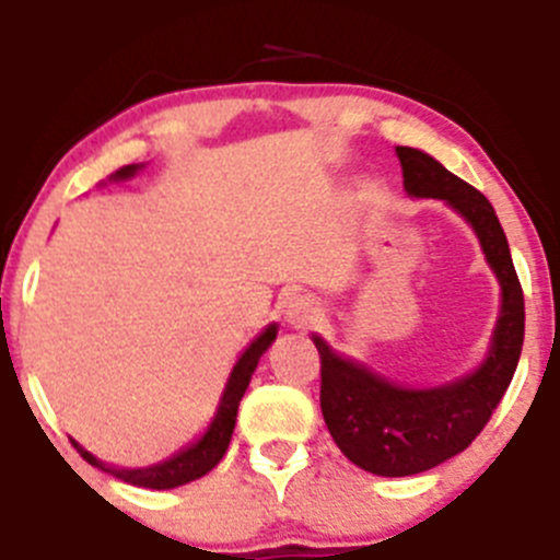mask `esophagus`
Returning <instances> with one entry per match:
<instances>
[{
	"mask_svg": "<svg viewBox=\"0 0 560 560\" xmlns=\"http://www.w3.org/2000/svg\"><path fill=\"white\" fill-rule=\"evenodd\" d=\"M287 317H290L292 326L306 329V326L317 324V317H320V306H317L312 299H306V295H295V299L287 301Z\"/></svg>",
	"mask_w": 560,
	"mask_h": 560,
	"instance_id": "34e87169",
	"label": "esophagus"
}]
</instances>
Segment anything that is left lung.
<instances>
[{
  "label": "left lung",
  "instance_id": "left-lung-1",
  "mask_svg": "<svg viewBox=\"0 0 560 560\" xmlns=\"http://www.w3.org/2000/svg\"><path fill=\"white\" fill-rule=\"evenodd\" d=\"M396 155L407 192L446 200L477 231L488 265L502 284V315L480 371L432 390L396 387L368 368L337 357L320 337H312L320 354L326 427L342 455L380 477L418 475L466 450L505 396L525 342V292L493 206L432 155L412 148H396Z\"/></svg>",
  "mask_w": 560,
  "mask_h": 560
}]
</instances>
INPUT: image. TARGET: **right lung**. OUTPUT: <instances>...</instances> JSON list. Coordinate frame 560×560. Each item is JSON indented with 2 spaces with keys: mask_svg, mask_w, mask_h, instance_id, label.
<instances>
[{
  "mask_svg": "<svg viewBox=\"0 0 560 560\" xmlns=\"http://www.w3.org/2000/svg\"><path fill=\"white\" fill-rule=\"evenodd\" d=\"M133 173H136V164H130V167L119 170L117 178H128V175H133ZM273 340H276V326H270L268 331H261V335L250 342L248 351L240 357V362H236L234 371H231V380H229V385H225L223 401H220V410H218V416H214V421H211L209 432H206V435L200 438L195 446H189V450L180 452V455L170 457V460L159 463V466H150V468H108V466H103L97 457H92L89 452L80 450L78 443H74L80 452V457L92 463V466L105 468V471H110V475L119 477V480L130 482V486L155 488V491H161V488L184 486V482H192V480H198V477L209 475L211 468L223 460L225 450H229L231 432H234V424H236V410H240V401H243L245 390H248V382L256 371V362H259V357L268 351V346Z\"/></svg>",
  "mask_w": 560,
  "mask_h": 560,
  "instance_id": "right-lung-1",
  "label": "right lung"
}]
</instances>
